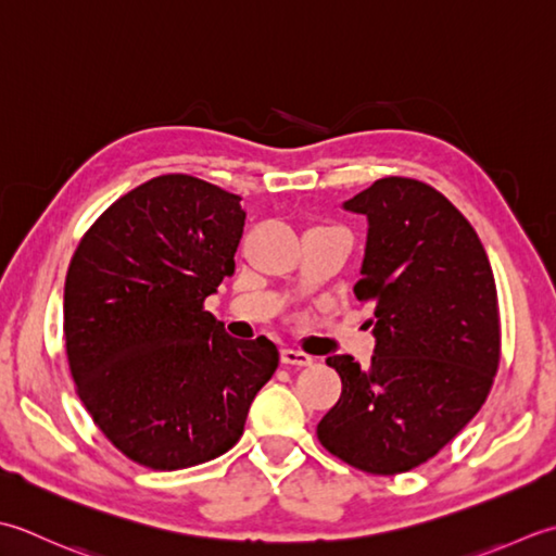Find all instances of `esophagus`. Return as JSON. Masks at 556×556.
Instances as JSON below:
<instances>
[{"mask_svg":"<svg viewBox=\"0 0 556 556\" xmlns=\"http://www.w3.org/2000/svg\"><path fill=\"white\" fill-rule=\"evenodd\" d=\"M280 362H282V365H288V367H309L314 357L307 355V353H302V350L282 348L280 350Z\"/></svg>","mask_w":556,"mask_h":556,"instance_id":"34e87169","label":"esophagus"}]
</instances>
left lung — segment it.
I'll return each instance as SVG.
<instances>
[{
	"label": "left lung",
	"mask_w": 556,
	"mask_h": 556,
	"mask_svg": "<svg viewBox=\"0 0 556 556\" xmlns=\"http://www.w3.org/2000/svg\"><path fill=\"white\" fill-rule=\"evenodd\" d=\"M367 215L355 298L371 304V365L333 355L341 399L316 427L321 446L371 475L407 472L444 448L492 389L502 333L478 232L434 187L383 177L343 203Z\"/></svg>",
	"instance_id": "obj_1"
}]
</instances>
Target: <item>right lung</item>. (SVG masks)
<instances>
[{"instance_id": "obj_1", "label": "right lung", "mask_w": 556, "mask_h": 556, "mask_svg": "<svg viewBox=\"0 0 556 556\" xmlns=\"http://www.w3.org/2000/svg\"><path fill=\"white\" fill-rule=\"evenodd\" d=\"M240 201L189 175L153 177L90 225L66 270L78 399L139 466L179 470L223 456L278 367L266 336L235 341L203 309L235 274Z\"/></svg>"}]
</instances>
